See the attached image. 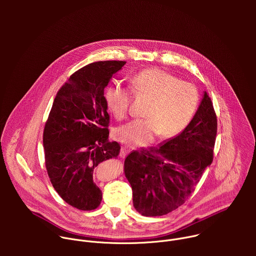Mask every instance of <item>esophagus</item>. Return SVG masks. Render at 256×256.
Returning a JSON list of instances; mask_svg holds the SVG:
<instances>
[{
    "mask_svg": "<svg viewBox=\"0 0 256 256\" xmlns=\"http://www.w3.org/2000/svg\"><path fill=\"white\" fill-rule=\"evenodd\" d=\"M130 151H132V149L128 148V146H122V152H120V157L122 158H126L130 153Z\"/></svg>",
    "mask_w": 256,
    "mask_h": 256,
    "instance_id": "esophagus-1",
    "label": "esophagus"
}]
</instances>
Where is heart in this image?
Listing matches in <instances>:
<instances>
[{"label":"heart","instance_id":"heart-1","mask_svg":"<svg viewBox=\"0 0 256 256\" xmlns=\"http://www.w3.org/2000/svg\"><path fill=\"white\" fill-rule=\"evenodd\" d=\"M136 97L150 99L146 108L144 120H132L118 128L114 136L130 146L146 144L157 134L172 138L184 130L196 110L198 92L192 83L180 81L170 72L158 68H146L130 79ZM105 102L114 116L124 120L130 110L132 92L118 84L105 91Z\"/></svg>","mask_w":256,"mask_h":256}]
</instances>
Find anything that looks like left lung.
Listing matches in <instances>:
<instances>
[{"label":"left lung","instance_id":"8db88e82","mask_svg":"<svg viewBox=\"0 0 256 256\" xmlns=\"http://www.w3.org/2000/svg\"><path fill=\"white\" fill-rule=\"evenodd\" d=\"M216 116L204 92L190 124L161 147L132 152L124 175L132 188L134 208L146 216H164L182 206L212 164Z\"/></svg>","mask_w":256,"mask_h":256}]
</instances>
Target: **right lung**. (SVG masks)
I'll return each mask as SVG.
<instances>
[{"mask_svg": "<svg viewBox=\"0 0 256 256\" xmlns=\"http://www.w3.org/2000/svg\"><path fill=\"white\" fill-rule=\"evenodd\" d=\"M124 60L89 64L60 88L44 130L46 167L60 196L72 208L92 210L102 192L94 184L96 167L116 159L120 146L108 142L110 118L104 89Z\"/></svg>", "mask_w": 256, "mask_h": 256, "instance_id": "right-lung-1", "label": "right lung"}]
</instances>
